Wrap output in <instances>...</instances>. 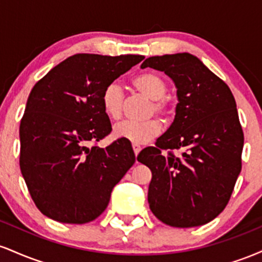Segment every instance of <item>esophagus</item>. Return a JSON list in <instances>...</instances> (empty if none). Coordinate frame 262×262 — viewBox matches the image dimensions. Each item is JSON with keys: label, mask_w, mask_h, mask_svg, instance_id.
I'll return each mask as SVG.
<instances>
[{"label": "esophagus", "mask_w": 262, "mask_h": 262, "mask_svg": "<svg viewBox=\"0 0 262 262\" xmlns=\"http://www.w3.org/2000/svg\"><path fill=\"white\" fill-rule=\"evenodd\" d=\"M133 150H134L135 156H138V154H139L140 150H141V146H139V145H133Z\"/></svg>", "instance_id": "34e87169"}]
</instances>
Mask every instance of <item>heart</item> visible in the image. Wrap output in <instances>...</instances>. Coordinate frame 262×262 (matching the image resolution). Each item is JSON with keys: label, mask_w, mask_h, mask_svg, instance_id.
<instances>
[{"label": "heart", "mask_w": 262, "mask_h": 262, "mask_svg": "<svg viewBox=\"0 0 262 262\" xmlns=\"http://www.w3.org/2000/svg\"><path fill=\"white\" fill-rule=\"evenodd\" d=\"M132 85L137 91L150 98L151 106L150 113L158 114L164 119H169L172 114V108L164 98L167 91V85L160 75L155 73H141L132 79ZM123 91L117 82H111L104 87L101 96V104L103 112L111 119H118L122 114ZM160 123L156 119H149L144 122L123 121L117 123L113 128V135L116 138L128 140L133 145H143L154 139L160 132Z\"/></svg>", "instance_id": "heart-1"}]
</instances>
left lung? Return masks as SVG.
<instances>
[{
  "label": "left lung",
  "mask_w": 262,
  "mask_h": 262,
  "mask_svg": "<svg viewBox=\"0 0 262 262\" xmlns=\"http://www.w3.org/2000/svg\"><path fill=\"white\" fill-rule=\"evenodd\" d=\"M141 68L164 71L179 97L171 127L138 155L151 170L150 209L171 227L208 223L223 212L242 171L244 133L233 93L188 53L151 56Z\"/></svg>",
  "instance_id": "obj_1"
}]
</instances>
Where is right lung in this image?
Listing matches in <instances>:
<instances>
[{
	"label": "right lung",
	"mask_w": 262,
	"mask_h": 262,
	"mask_svg": "<svg viewBox=\"0 0 262 262\" xmlns=\"http://www.w3.org/2000/svg\"><path fill=\"white\" fill-rule=\"evenodd\" d=\"M143 55L76 54L53 68L29 93L20 119L19 166L33 202L47 217L85 224L107 208L111 192L133 166L121 140L97 141L112 130L101 96Z\"/></svg>",
	"instance_id": "obj_1"
}]
</instances>
